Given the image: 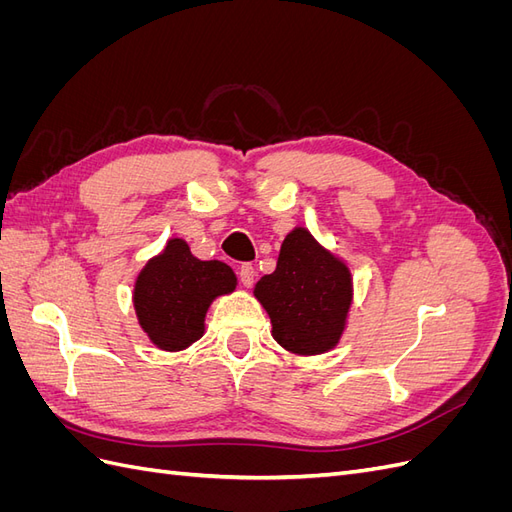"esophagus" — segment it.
<instances>
[{
	"label": "esophagus",
	"mask_w": 512,
	"mask_h": 512,
	"mask_svg": "<svg viewBox=\"0 0 512 512\" xmlns=\"http://www.w3.org/2000/svg\"><path fill=\"white\" fill-rule=\"evenodd\" d=\"M239 280H241V284H243L245 288H250V286L254 284V280H256V269H254L252 265H241V269H239Z\"/></svg>",
	"instance_id": "34e87169"
}]
</instances>
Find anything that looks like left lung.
I'll use <instances>...</instances> for the list:
<instances>
[{"label":"left lung","mask_w":512,"mask_h":512,"mask_svg":"<svg viewBox=\"0 0 512 512\" xmlns=\"http://www.w3.org/2000/svg\"><path fill=\"white\" fill-rule=\"evenodd\" d=\"M352 271L305 226L282 241L277 267L260 277L254 297L271 320V335L284 350L316 356L342 339L352 307Z\"/></svg>","instance_id":"8db88e82"}]
</instances>
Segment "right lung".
Masks as SVG:
<instances>
[{
  "mask_svg": "<svg viewBox=\"0 0 512 512\" xmlns=\"http://www.w3.org/2000/svg\"><path fill=\"white\" fill-rule=\"evenodd\" d=\"M237 275L222 260H200L181 237L138 271L132 303L138 327L149 342L166 352L190 348L205 333L211 303L235 292Z\"/></svg>",
  "mask_w": 512,
  "mask_h": 512,
  "instance_id": "right-lung-1",
  "label": "right lung"
}]
</instances>
